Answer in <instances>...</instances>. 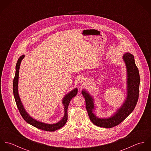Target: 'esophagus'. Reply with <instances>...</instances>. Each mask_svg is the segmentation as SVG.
<instances>
[{
	"mask_svg": "<svg viewBox=\"0 0 151 151\" xmlns=\"http://www.w3.org/2000/svg\"><path fill=\"white\" fill-rule=\"evenodd\" d=\"M78 81L80 83H84L86 81V78L84 77H81L80 78V79L78 80Z\"/></svg>",
	"mask_w": 151,
	"mask_h": 151,
	"instance_id": "obj_1",
	"label": "esophagus"
}]
</instances>
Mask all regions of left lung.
Here are the masks:
<instances>
[{"label": "left lung", "mask_w": 151, "mask_h": 151, "mask_svg": "<svg viewBox=\"0 0 151 151\" xmlns=\"http://www.w3.org/2000/svg\"><path fill=\"white\" fill-rule=\"evenodd\" d=\"M123 60L126 65L127 71V97L124 104L111 117L108 119L98 118L93 113L94 104L92 98L86 91L82 93L85 98L86 110L91 121L96 126L111 128L122 123L134 110L138 102L139 92L140 77L139 71L135 63L134 57L129 53L123 55Z\"/></svg>", "instance_id": "left-lung-1"}]
</instances>
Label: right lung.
<instances>
[{
	"instance_id": "right-lung-1",
	"label": "right lung",
	"mask_w": 151,
	"mask_h": 151,
	"mask_svg": "<svg viewBox=\"0 0 151 151\" xmlns=\"http://www.w3.org/2000/svg\"><path fill=\"white\" fill-rule=\"evenodd\" d=\"M24 58V55L21 56L19 59H18V61L17 62L16 66V74L15 77L13 80V93L14 99L16 102L17 106L18 109L22 115V118L24 119V120L29 123V124L33 126L34 127L38 128L39 129H42L44 131H55L57 129H59L62 127L65 126L67 121V109L68 105L70 104V101L73 98L77 93V89L75 88L70 93H67L65 98L63 99V104L65 106V116L63 117V119L58 123L53 124H45L43 123H41L40 122H38L34 119H33L31 117H30L28 114L26 112L24 108L22 105V102L20 101L19 92H18V82H19V69H20V65L21 64L22 59Z\"/></svg>"
}]
</instances>
